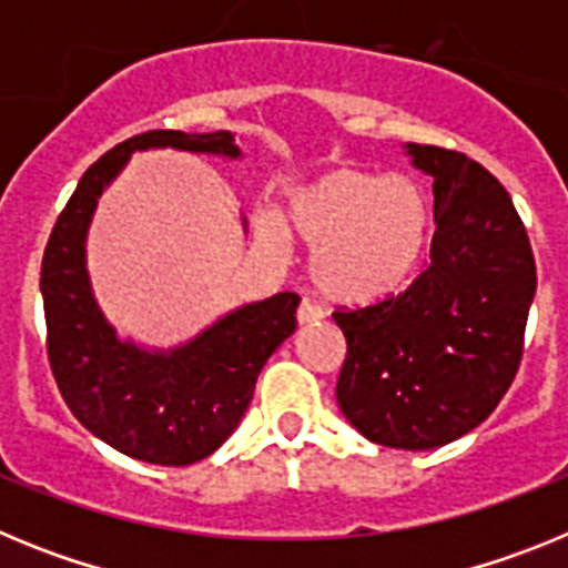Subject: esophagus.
Segmentation results:
<instances>
[{
  "mask_svg": "<svg viewBox=\"0 0 568 568\" xmlns=\"http://www.w3.org/2000/svg\"><path fill=\"white\" fill-rule=\"evenodd\" d=\"M295 315H298V324H318V321L324 318V310H321L315 301L304 298L298 304V313Z\"/></svg>",
  "mask_w": 568,
  "mask_h": 568,
  "instance_id": "obj_1",
  "label": "esophagus"
}]
</instances>
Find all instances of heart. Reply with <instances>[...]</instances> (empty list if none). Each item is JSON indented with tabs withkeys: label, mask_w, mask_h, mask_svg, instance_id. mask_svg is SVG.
<instances>
[{
	"label": "heart",
	"mask_w": 568,
	"mask_h": 568,
	"mask_svg": "<svg viewBox=\"0 0 568 568\" xmlns=\"http://www.w3.org/2000/svg\"><path fill=\"white\" fill-rule=\"evenodd\" d=\"M287 235L313 250V281L338 304L398 293L429 235V204L413 179L335 168L287 195L278 215L255 219V239L281 255Z\"/></svg>",
	"instance_id": "1"
}]
</instances>
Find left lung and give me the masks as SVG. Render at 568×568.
<instances>
[{
    "instance_id": "left-lung-1",
    "label": "left lung",
    "mask_w": 568,
    "mask_h": 568,
    "mask_svg": "<svg viewBox=\"0 0 568 568\" xmlns=\"http://www.w3.org/2000/svg\"><path fill=\"white\" fill-rule=\"evenodd\" d=\"M404 150L433 175L429 264L395 298L333 313L346 338L335 398L366 440L415 453L458 440L500 404L538 273L518 210L489 170L433 144Z\"/></svg>"
}]
</instances>
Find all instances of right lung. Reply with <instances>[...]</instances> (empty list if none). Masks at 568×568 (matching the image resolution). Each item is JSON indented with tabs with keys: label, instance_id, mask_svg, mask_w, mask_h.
<instances>
[{
	"label": "right lung",
	"instance_id": "right-lung-1",
	"mask_svg": "<svg viewBox=\"0 0 568 568\" xmlns=\"http://www.w3.org/2000/svg\"><path fill=\"white\" fill-rule=\"evenodd\" d=\"M241 159L235 135L148 130L90 164L42 258L48 358L64 404L88 433L144 464L187 466L233 435L270 355L295 333L298 295L275 293L210 324L187 344L148 349L104 318L88 275V230L104 193L135 150ZM247 227V222H244Z\"/></svg>",
	"mask_w": 568,
	"mask_h": 568
}]
</instances>
